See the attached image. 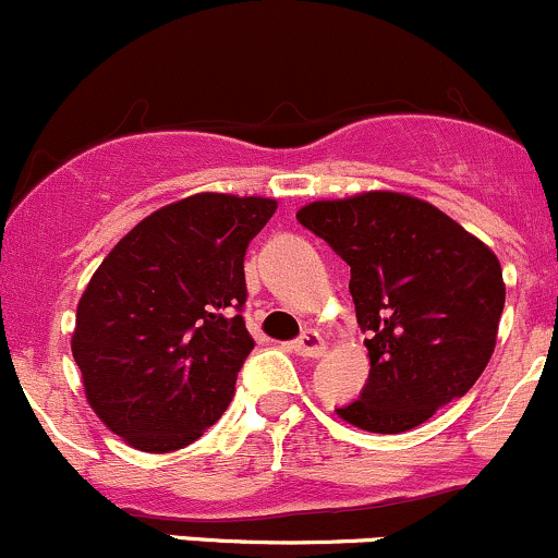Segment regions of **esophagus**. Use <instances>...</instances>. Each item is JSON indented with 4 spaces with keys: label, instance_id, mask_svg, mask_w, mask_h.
<instances>
[{
    "label": "esophagus",
    "instance_id": "1",
    "mask_svg": "<svg viewBox=\"0 0 558 558\" xmlns=\"http://www.w3.org/2000/svg\"><path fill=\"white\" fill-rule=\"evenodd\" d=\"M293 352L302 354V357H323L326 354V341L317 330L307 328L296 341H293Z\"/></svg>",
    "mask_w": 558,
    "mask_h": 558
}]
</instances>
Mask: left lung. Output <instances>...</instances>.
<instances>
[{"mask_svg":"<svg viewBox=\"0 0 558 558\" xmlns=\"http://www.w3.org/2000/svg\"><path fill=\"white\" fill-rule=\"evenodd\" d=\"M296 219L349 265L371 373L347 424L400 434L474 387L506 304L498 256L426 201L389 190L315 201Z\"/></svg>","mask_w":558,"mask_h":558,"instance_id":"left-lung-1","label":"left lung"}]
</instances>
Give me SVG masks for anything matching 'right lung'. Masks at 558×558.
<instances>
[{"label":"right lung","instance_id":"add662e5","mask_svg":"<svg viewBox=\"0 0 558 558\" xmlns=\"http://www.w3.org/2000/svg\"><path fill=\"white\" fill-rule=\"evenodd\" d=\"M275 209L195 193L134 225L95 269L71 352L92 410L126 445L180 450L228 410L254 349L243 256Z\"/></svg>","mask_w":558,"mask_h":558}]
</instances>
